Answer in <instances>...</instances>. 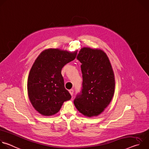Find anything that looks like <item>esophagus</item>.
I'll return each mask as SVG.
<instances>
[{"label": "esophagus", "instance_id": "1", "mask_svg": "<svg viewBox=\"0 0 149 149\" xmlns=\"http://www.w3.org/2000/svg\"><path fill=\"white\" fill-rule=\"evenodd\" d=\"M69 92H70V94L71 95H73V93H74V90H70V91H69Z\"/></svg>", "mask_w": 149, "mask_h": 149}]
</instances>
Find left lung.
<instances>
[{
    "mask_svg": "<svg viewBox=\"0 0 149 149\" xmlns=\"http://www.w3.org/2000/svg\"><path fill=\"white\" fill-rule=\"evenodd\" d=\"M77 59L82 63V89L74 103L79 113L87 117L102 113L114 93L115 78L110 61L102 50L84 47Z\"/></svg>",
    "mask_w": 149,
    "mask_h": 149,
    "instance_id": "1",
    "label": "left lung"
}]
</instances>
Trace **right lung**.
Segmentation results:
<instances>
[{
    "label": "right lung",
    "instance_id": "obj_1",
    "mask_svg": "<svg viewBox=\"0 0 149 149\" xmlns=\"http://www.w3.org/2000/svg\"><path fill=\"white\" fill-rule=\"evenodd\" d=\"M77 54V51L71 52L49 48L42 51L35 59L28 76V94L33 108L41 115L56 114L63 103L71 99L64 87L61 70Z\"/></svg>",
    "mask_w": 149,
    "mask_h": 149
}]
</instances>
